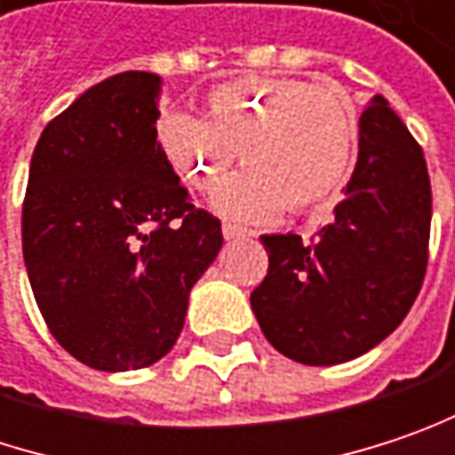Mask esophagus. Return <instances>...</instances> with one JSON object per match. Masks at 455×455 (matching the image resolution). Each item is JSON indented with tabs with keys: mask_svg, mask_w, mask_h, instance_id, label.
Returning <instances> with one entry per match:
<instances>
[{
	"mask_svg": "<svg viewBox=\"0 0 455 455\" xmlns=\"http://www.w3.org/2000/svg\"><path fill=\"white\" fill-rule=\"evenodd\" d=\"M222 235H225V241H238V238L248 235V230H245V228H241V225L225 222V225H222Z\"/></svg>",
	"mask_w": 455,
	"mask_h": 455,
	"instance_id": "1",
	"label": "esophagus"
}]
</instances>
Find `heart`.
<instances>
[{"label": "heart", "mask_w": 455, "mask_h": 455, "mask_svg": "<svg viewBox=\"0 0 455 455\" xmlns=\"http://www.w3.org/2000/svg\"><path fill=\"white\" fill-rule=\"evenodd\" d=\"M160 155L180 180L210 191L238 157L212 207L245 222L275 220L284 207L315 212L344 191L357 124L339 92L300 80H233L214 87L204 118L165 111L155 129Z\"/></svg>", "instance_id": "heart-1"}]
</instances>
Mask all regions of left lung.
Wrapping results in <instances>:
<instances>
[{
	"mask_svg": "<svg viewBox=\"0 0 455 455\" xmlns=\"http://www.w3.org/2000/svg\"><path fill=\"white\" fill-rule=\"evenodd\" d=\"M425 155L375 95L360 118V152L334 222L313 243L261 235L269 272L251 292L264 337L303 365H339L371 352L411 308L430 241Z\"/></svg>",
	"mask_w": 455,
	"mask_h": 455,
	"instance_id": "1",
	"label": "left lung"
}]
</instances>
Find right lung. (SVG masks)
I'll return each instance as SVG.
<instances>
[{
	"label": "right lung",
	"mask_w": 455,
	"mask_h": 455,
	"mask_svg": "<svg viewBox=\"0 0 455 455\" xmlns=\"http://www.w3.org/2000/svg\"><path fill=\"white\" fill-rule=\"evenodd\" d=\"M163 77L98 82L44 129L22 204L41 315L80 363L124 373L171 352L191 287L222 248L157 147Z\"/></svg>",
	"instance_id": "right-lung-1"
}]
</instances>
